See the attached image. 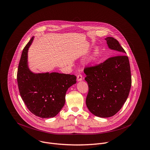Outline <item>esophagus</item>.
Masks as SVG:
<instances>
[{
    "label": "esophagus",
    "instance_id": "esophagus-1",
    "mask_svg": "<svg viewBox=\"0 0 150 150\" xmlns=\"http://www.w3.org/2000/svg\"><path fill=\"white\" fill-rule=\"evenodd\" d=\"M82 75L81 74H78L77 75V81H81L82 80Z\"/></svg>",
    "mask_w": 150,
    "mask_h": 150
}]
</instances>
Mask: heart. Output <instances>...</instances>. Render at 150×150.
Listing matches in <instances>:
<instances>
[{"instance_id": "obj_1", "label": "heart", "mask_w": 150, "mask_h": 150, "mask_svg": "<svg viewBox=\"0 0 150 150\" xmlns=\"http://www.w3.org/2000/svg\"><path fill=\"white\" fill-rule=\"evenodd\" d=\"M99 50L98 49H95L94 52H93V54H92V55L91 57V61H92L93 62H96V60L98 59V57H99Z\"/></svg>"}]
</instances>
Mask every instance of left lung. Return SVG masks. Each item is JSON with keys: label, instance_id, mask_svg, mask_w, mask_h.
Returning <instances> with one entry per match:
<instances>
[{"label": "left lung", "instance_id": "left-lung-1", "mask_svg": "<svg viewBox=\"0 0 150 150\" xmlns=\"http://www.w3.org/2000/svg\"><path fill=\"white\" fill-rule=\"evenodd\" d=\"M108 46L118 55L126 54L119 42L107 37ZM85 78L89 88L86 104L95 116L108 118L116 114L128 96L131 86L129 59L126 55L107 59L99 65L84 69Z\"/></svg>", "mask_w": 150, "mask_h": 150}]
</instances>
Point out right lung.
Wrapping results in <instances>:
<instances>
[{"mask_svg":"<svg viewBox=\"0 0 150 150\" xmlns=\"http://www.w3.org/2000/svg\"><path fill=\"white\" fill-rule=\"evenodd\" d=\"M34 39L25 46L19 61L17 81L20 95L28 109L42 118L55 117L64 106L66 92L76 83L74 75L58 72L35 74L28 65V49Z\"/></svg>","mask_w":150,"mask_h":150,"instance_id":"1","label":"right lung"}]
</instances>
